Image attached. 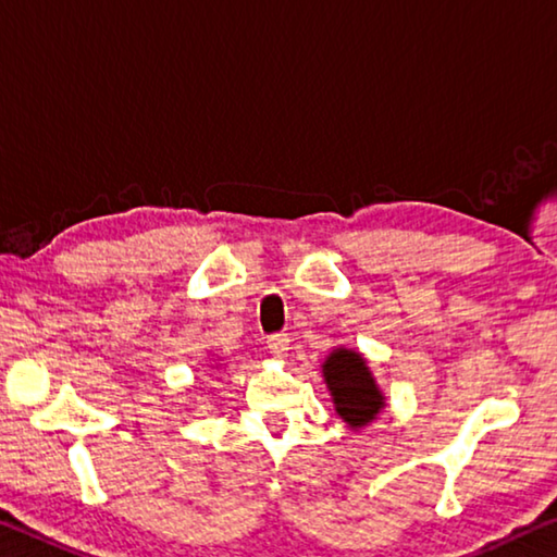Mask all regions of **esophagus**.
<instances>
[{
    "mask_svg": "<svg viewBox=\"0 0 557 557\" xmlns=\"http://www.w3.org/2000/svg\"><path fill=\"white\" fill-rule=\"evenodd\" d=\"M268 349L275 359H285L287 349H289V337L287 334H272V337L268 339Z\"/></svg>",
    "mask_w": 557,
    "mask_h": 557,
    "instance_id": "esophagus-1",
    "label": "esophagus"
}]
</instances>
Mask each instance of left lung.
<instances>
[{"mask_svg": "<svg viewBox=\"0 0 557 557\" xmlns=\"http://www.w3.org/2000/svg\"><path fill=\"white\" fill-rule=\"evenodd\" d=\"M322 374L326 389L332 394L334 411L349 423L351 429H361L376 419L384 409V394L379 392L367 359L355 349H334L324 359Z\"/></svg>", "mask_w": 557, "mask_h": 557, "instance_id": "1", "label": "left lung"}]
</instances>
